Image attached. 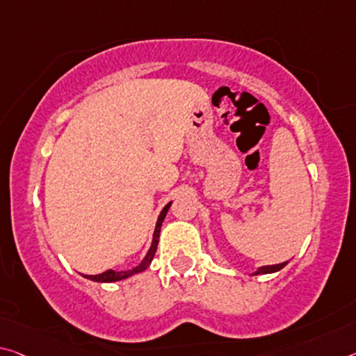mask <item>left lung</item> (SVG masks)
<instances>
[{"mask_svg": "<svg viewBox=\"0 0 356 356\" xmlns=\"http://www.w3.org/2000/svg\"><path fill=\"white\" fill-rule=\"evenodd\" d=\"M286 264V261L285 263H280V264H270V266H263V268H259L257 273H255V275H258V274H269V273H275V270H280L282 268H284Z\"/></svg>", "mask_w": 356, "mask_h": 356, "instance_id": "1", "label": "left lung"}]
</instances>
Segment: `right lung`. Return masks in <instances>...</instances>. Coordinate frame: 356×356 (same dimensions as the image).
Masks as SVG:
<instances>
[{
	"mask_svg": "<svg viewBox=\"0 0 356 356\" xmlns=\"http://www.w3.org/2000/svg\"><path fill=\"white\" fill-rule=\"evenodd\" d=\"M171 207V202H168V204L163 207V211L160 213V217H158V222H156V227H155V233H154V241H152V245H150V250L145 258L143 259V263L139 264V266L133 268V269H128V270H106L103 274H98V275H83V277H87L90 280H95V282H117V280H122V279H127L129 275L140 273V270L147 269L149 264L152 263V259L155 257V252H156V245H158V238H160V229H161V223L163 220L166 217V212L168 209Z\"/></svg>",
	"mask_w": 356,
	"mask_h": 356,
	"instance_id": "1",
	"label": "right lung"
}]
</instances>
